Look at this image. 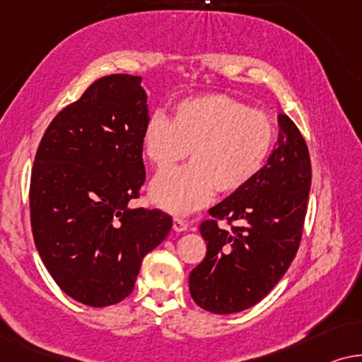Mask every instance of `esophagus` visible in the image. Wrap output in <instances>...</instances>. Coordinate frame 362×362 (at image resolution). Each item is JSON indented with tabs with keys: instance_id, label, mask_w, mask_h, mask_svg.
<instances>
[{
	"instance_id": "34e87169",
	"label": "esophagus",
	"mask_w": 362,
	"mask_h": 362,
	"mask_svg": "<svg viewBox=\"0 0 362 362\" xmlns=\"http://www.w3.org/2000/svg\"><path fill=\"white\" fill-rule=\"evenodd\" d=\"M188 221L183 220V218H174V230L175 231H187L188 230Z\"/></svg>"
}]
</instances>
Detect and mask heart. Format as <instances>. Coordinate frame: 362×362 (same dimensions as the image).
Wrapping results in <instances>:
<instances>
[{
    "label": "heart",
    "mask_w": 362,
    "mask_h": 362,
    "mask_svg": "<svg viewBox=\"0 0 362 362\" xmlns=\"http://www.w3.org/2000/svg\"><path fill=\"white\" fill-rule=\"evenodd\" d=\"M276 136L266 111L251 110L230 95L180 100L174 119L156 110L142 132L146 157L165 169L190 151L192 164L162 170L151 183V198L170 213H188L205 206L215 190H241L261 172Z\"/></svg>",
    "instance_id": "1"
}]
</instances>
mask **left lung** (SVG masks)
<instances>
[{"label":"left lung","mask_w":362,"mask_h":362,"mask_svg":"<svg viewBox=\"0 0 362 362\" xmlns=\"http://www.w3.org/2000/svg\"><path fill=\"white\" fill-rule=\"evenodd\" d=\"M277 146L254 179L208 210L200 233L206 256L190 272V293L211 313L243 312L266 297L292 264L302 239L312 162L292 119L279 115ZM226 219L230 230L217 226Z\"/></svg>","instance_id":"left-lung-1"}]
</instances>
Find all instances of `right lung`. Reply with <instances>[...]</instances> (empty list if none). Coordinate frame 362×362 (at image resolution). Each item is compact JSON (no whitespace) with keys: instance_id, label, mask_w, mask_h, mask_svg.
Segmentation results:
<instances>
[{"instance_id":"obj_1","label":"right lung","mask_w":362,"mask_h":362,"mask_svg":"<svg viewBox=\"0 0 362 362\" xmlns=\"http://www.w3.org/2000/svg\"><path fill=\"white\" fill-rule=\"evenodd\" d=\"M141 81L128 74L93 81L45 129L30 174L39 256L55 284L90 307L128 297L142 259L172 228L164 211L128 206L146 180Z\"/></svg>"}]
</instances>
